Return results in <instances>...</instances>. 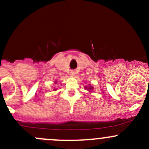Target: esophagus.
Segmentation results:
<instances>
[{
    "instance_id": "1",
    "label": "esophagus",
    "mask_w": 149,
    "mask_h": 149,
    "mask_svg": "<svg viewBox=\"0 0 149 149\" xmlns=\"http://www.w3.org/2000/svg\"><path fill=\"white\" fill-rule=\"evenodd\" d=\"M70 76H73V75H74V72L70 71Z\"/></svg>"
}]
</instances>
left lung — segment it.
<instances>
[{
    "label": "left lung",
    "mask_w": 149,
    "mask_h": 149,
    "mask_svg": "<svg viewBox=\"0 0 149 149\" xmlns=\"http://www.w3.org/2000/svg\"><path fill=\"white\" fill-rule=\"evenodd\" d=\"M86 88H87V87H86ZM93 88V87L90 86V87H89V88H88V89H91V88Z\"/></svg>",
    "instance_id": "8db88e82"
}]
</instances>
